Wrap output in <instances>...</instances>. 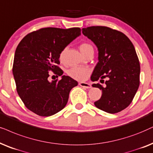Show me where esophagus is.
Instances as JSON below:
<instances>
[{"mask_svg": "<svg viewBox=\"0 0 153 153\" xmlns=\"http://www.w3.org/2000/svg\"><path fill=\"white\" fill-rule=\"evenodd\" d=\"M79 85L80 86L84 87V88H91V85L86 82H82V81H81V82L79 83Z\"/></svg>", "mask_w": 153, "mask_h": 153, "instance_id": "34e87169", "label": "esophagus"}]
</instances>
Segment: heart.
Here are the masks:
<instances>
[{
	"instance_id": "b5f03b06",
	"label": "heart",
	"mask_w": 153,
	"mask_h": 153,
	"mask_svg": "<svg viewBox=\"0 0 153 153\" xmlns=\"http://www.w3.org/2000/svg\"><path fill=\"white\" fill-rule=\"evenodd\" d=\"M91 47L92 46H91L90 44H88V43H84L80 45L79 49H80L81 53H84L85 51L88 50L89 48ZM65 52V49L63 50L62 52H61L60 55H59V59H60V60H62L63 58H64ZM89 73H90V70H89L88 68H86V67H72V68L69 69V70L67 71V74H68L69 76L72 77V79L79 81H82L86 79L87 78V76H88Z\"/></svg>"
}]
</instances>
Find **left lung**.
Listing matches in <instances>:
<instances>
[{
    "label": "left lung",
    "mask_w": 153,
    "mask_h": 153,
    "mask_svg": "<svg viewBox=\"0 0 153 153\" xmlns=\"http://www.w3.org/2000/svg\"><path fill=\"white\" fill-rule=\"evenodd\" d=\"M82 33L98 50V62L91 76L92 81L107 79L106 86L94 84L102 90V96L94 102L105 112L114 114L131 104L140 84V63L135 48L124 33L107 27L82 29Z\"/></svg>",
    "instance_id": "left-lung-1"
}]
</instances>
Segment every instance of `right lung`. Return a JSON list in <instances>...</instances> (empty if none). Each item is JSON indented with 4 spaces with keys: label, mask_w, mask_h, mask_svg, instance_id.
Segmentation results:
<instances>
[{
    "label": "right lung",
    "mask_w": 153,
    "mask_h": 153,
    "mask_svg": "<svg viewBox=\"0 0 153 153\" xmlns=\"http://www.w3.org/2000/svg\"><path fill=\"white\" fill-rule=\"evenodd\" d=\"M81 35V29L47 27L29 33L16 48L13 67L17 91L27 109L42 117L56 114L65 108L71 89L78 82L62 75L57 66L65 47ZM60 80L50 82L49 71Z\"/></svg>",
    "instance_id": "obj_1"
}]
</instances>
